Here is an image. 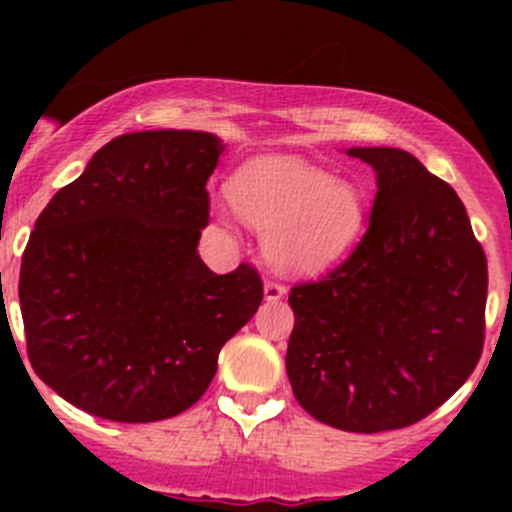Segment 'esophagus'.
<instances>
[{
  "instance_id": "obj_1",
  "label": "esophagus",
  "mask_w": 512,
  "mask_h": 512,
  "mask_svg": "<svg viewBox=\"0 0 512 512\" xmlns=\"http://www.w3.org/2000/svg\"><path fill=\"white\" fill-rule=\"evenodd\" d=\"M287 294V287L277 280H265V299L267 302H275V299H282Z\"/></svg>"
}]
</instances>
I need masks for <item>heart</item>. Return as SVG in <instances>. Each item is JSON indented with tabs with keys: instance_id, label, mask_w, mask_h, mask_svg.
I'll list each match as a JSON object with an SVG mask.
<instances>
[{
	"instance_id": "b5f03b06",
	"label": "heart",
	"mask_w": 512,
	"mask_h": 512,
	"mask_svg": "<svg viewBox=\"0 0 512 512\" xmlns=\"http://www.w3.org/2000/svg\"><path fill=\"white\" fill-rule=\"evenodd\" d=\"M237 213L265 232L270 260L312 275L347 255L364 225V198L347 180L299 158H257L230 180Z\"/></svg>"
}]
</instances>
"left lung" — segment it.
Listing matches in <instances>:
<instances>
[{
    "instance_id": "left-lung-1",
    "label": "left lung",
    "mask_w": 512,
    "mask_h": 512,
    "mask_svg": "<svg viewBox=\"0 0 512 512\" xmlns=\"http://www.w3.org/2000/svg\"><path fill=\"white\" fill-rule=\"evenodd\" d=\"M347 153L376 170L369 227L342 265L289 292L287 376L317 421L379 433L426 418L473 374L488 265L456 190L421 160Z\"/></svg>"
}]
</instances>
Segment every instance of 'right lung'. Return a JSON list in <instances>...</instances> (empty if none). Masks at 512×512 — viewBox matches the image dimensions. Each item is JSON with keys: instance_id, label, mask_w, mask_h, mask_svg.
Returning a JSON list of instances; mask_svg holds the SVG:
<instances>
[{"instance_id": "right-lung-1", "label": "right lung", "mask_w": 512, "mask_h": 512, "mask_svg": "<svg viewBox=\"0 0 512 512\" xmlns=\"http://www.w3.org/2000/svg\"><path fill=\"white\" fill-rule=\"evenodd\" d=\"M223 148L203 131L123 133L36 218L19 275L27 354L69 404L121 423L178 416L257 312L255 267L215 275L198 255Z\"/></svg>"}]
</instances>
